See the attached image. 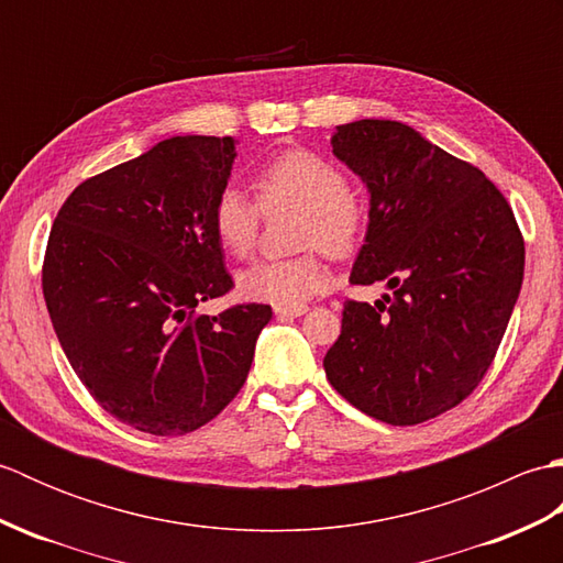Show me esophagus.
Masks as SVG:
<instances>
[{"mask_svg":"<svg viewBox=\"0 0 563 563\" xmlns=\"http://www.w3.org/2000/svg\"><path fill=\"white\" fill-rule=\"evenodd\" d=\"M273 309H275V317L292 319V317H302L307 312V305H300V307H273Z\"/></svg>","mask_w":563,"mask_h":563,"instance_id":"obj_1","label":"esophagus"}]
</instances>
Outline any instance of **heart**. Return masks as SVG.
I'll return each mask as SVG.
<instances>
[{"instance_id": "1", "label": "heart", "mask_w": 563, "mask_h": 563, "mask_svg": "<svg viewBox=\"0 0 563 563\" xmlns=\"http://www.w3.org/2000/svg\"><path fill=\"white\" fill-rule=\"evenodd\" d=\"M254 190L258 203L234 186L220 190L210 214L214 236L227 254L249 258L258 244L261 210L300 212L295 246L309 251L261 261L239 275V288L251 300L300 307L329 288L331 273L322 250L333 258H349L363 246L373 218L369 202L349 186L341 166L309 150H288L263 164Z\"/></svg>"}]
</instances>
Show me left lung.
Listing matches in <instances>:
<instances>
[{"mask_svg":"<svg viewBox=\"0 0 563 563\" xmlns=\"http://www.w3.org/2000/svg\"><path fill=\"white\" fill-rule=\"evenodd\" d=\"M331 145L365 181L373 212L351 283H387L391 295L343 302L327 377L377 421H430L494 363L522 285V232L482 169L409 125L367 118L339 125Z\"/></svg>","mask_w":563,"mask_h":563,"instance_id":"1","label":"left lung"}]
</instances>
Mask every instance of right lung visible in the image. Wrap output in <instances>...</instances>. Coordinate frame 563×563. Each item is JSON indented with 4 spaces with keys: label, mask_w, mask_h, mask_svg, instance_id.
Listing matches in <instances>:
<instances>
[{
    "label": "right lung",
    "mask_w": 563,
    "mask_h": 563,
    "mask_svg": "<svg viewBox=\"0 0 563 563\" xmlns=\"http://www.w3.org/2000/svg\"><path fill=\"white\" fill-rule=\"evenodd\" d=\"M232 137H169L87 178L57 210L43 297L57 341L106 413L152 435H186L244 387L271 305L196 307L234 288L212 202Z\"/></svg>",
    "instance_id": "1"
}]
</instances>
